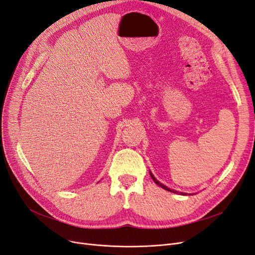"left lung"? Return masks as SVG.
Segmentation results:
<instances>
[{
    "instance_id": "obj_1",
    "label": "left lung",
    "mask_w": 255,
    "mask_h": 255,
    "mask_svg": "<svg viewBox=\"0 0 255 255\" xmlns=\"http://www.w3.org/2000/svg\"><path fill=\"white\" fill-rule=\"evenodd\" d=\"M149 175H150L151 179H152V180H154V182L156 183V184H157V185H159L160 187H162L163 189H165V190H168V191H171V192H174V193H180V195H186V193H184V192H179V191H177V190H174V189H170V188H168L167 186H165V185H163V184H162V183H160V182H159V181H158V180H157V179H156V178L154 177V175H152L150 171H149Z\"/></svg>"
}]
</instances>
